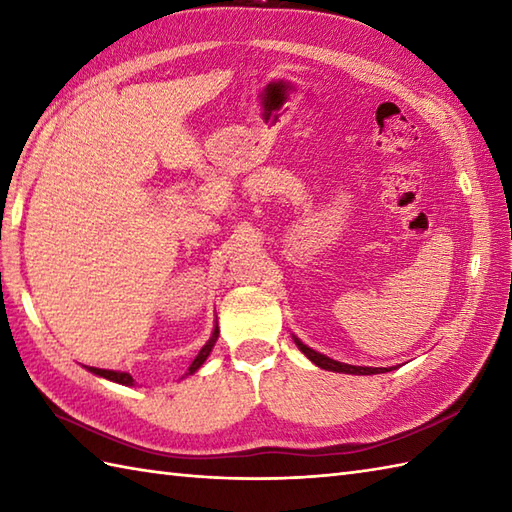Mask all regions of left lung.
<instances>
[{"mask_svg": "<svg viewBox=\"0 0 512 512\" xmlns=\"http://www.w3.org/2000/svg\"><path fill=\"white\" fill-rule=\"evenodd\" d=\"M295 343L299 345V350H301L303 354H306V356L310 358V361H312L314 365H319V367H323V369H330V372H343V374H363V376L389 372L387 367H356V365L339 363V361H334V358H328V356H323V354H319V352L310 350V347H308V345H303L299 339H295Z\"/></svg>", "mask_w": 512, "mask_h": 512, "instance_id": "1", "label": "left lung"}]
</instances>
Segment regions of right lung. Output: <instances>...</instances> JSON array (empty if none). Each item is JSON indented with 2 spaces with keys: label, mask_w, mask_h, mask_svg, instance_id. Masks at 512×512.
I'll list each match as a JSON object with an SVG mask.
<instances>
[{
  "label": "right lung",
  "mask_w": 512,
  "mask_h": 512,
  "mask_svg": "<svg viewBox=\"0 0 512 512\" xmlns=\"http://www.w3.org/2000/svg\"><path fill=\"white\" fill-rule=\"evenodd\" d=\"M217 334H220V330L215 328V332H213V336L209 339V343H206L202 350L198 352V356L193 358V363L189 365V369H187V374H193V372H198V369L202 367V363L206 361V356L211 354V350H213V345H215V341H217ZM92 374H99V376H103V378H107V380H114V383H121V385H134V378L129 376L127 372H112V369H99V367H88Z\"/></svg>",
  "instance_id": "1"
}]
</instances>
